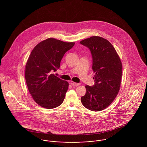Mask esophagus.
<instances>
[{
	"label": "esophagus",
	"mask_w": 147,
	"mask_h": 147,
	"mask_svg": "<svg viewBox=\"0 0 147 147\" xmlns=\"http://www.w3.org/2000/svg\"><path fill=\"white\" fill-rule=\"evenodd\" d=\"M70 84H71L72 85H74V86H78V85H80V84H79V83H75V82H72V81H71V82H70Z\"/></svg>",
	"instance_id": "34e87169"
}]
</instances>
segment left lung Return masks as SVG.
I'll use <instances>...</instances> for the list:
<instances>
[{
  "label": "left lung",
  "instance_id": "1",
  "mask_svg": "<svg viewBox=\"0 0 147 147\" xmlns=\"http://www.w3.org/2000/svg\"><path fill=\"white\" fill-rule=\"evenodd\" d=\"M80 43L88 47L95 72L94 85H86L82 103L86 109L100 111L107 107L117 97L121 86L122 64L111 43L99 36H93Z\"/></svg>",
  "mask_w": 147,
  "mask_h": 147
}]
</instances>
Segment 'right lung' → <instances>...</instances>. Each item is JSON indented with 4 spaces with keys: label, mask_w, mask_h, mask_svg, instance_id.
Listing matches in <instances>:
<instances>
[{
    "label": "right lung",
    "mask_w": 147,
    "mask_h": 147,
    "mask_svg": "<svg viewBox=\"0 0 147 147\" xmlns=\"http://www.w3.org/2000/svg\"><path fill=\"white\" fill-rule=\"evenodd\" d=\"M74 45L49 38L38 43L29 57L26 83L34 101L43 108L53 109L63 103L69 84L52 72L59 68L64 54Z\"/></svg>",
    "instance_id": "right-lung-1"
}]
</instances>
